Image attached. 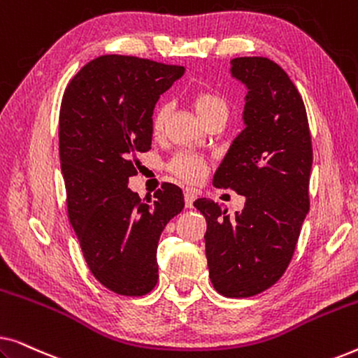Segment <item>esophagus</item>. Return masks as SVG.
Returning a JSON list of instances; mask_svg holds the SVG:
<instances>
[{
  "label": "esophagus",
  "instance_id": "34e87169",
  "mask_svg": "<svg viewBox=\"0 0 358 358\" xmlns=\"http://www.w3.org/2000/svg\"><path fill=\"white\" fill-rule=\"evenodd\" d=\"M184 199H185V207L192 208L195 199H197V195H195L194 190L187 189V190H184Z\"/></svg>",
  "mask_w": 358,
  "mask_h": 358
}]
</instances>
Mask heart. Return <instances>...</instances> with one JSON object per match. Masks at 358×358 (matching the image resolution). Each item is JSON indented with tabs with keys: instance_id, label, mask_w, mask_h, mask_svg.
I'll return each instance as SVG.
<instances>
[{
	"instance_id": "heart-1",
	"label": "heart",
	"mask_w": 358,
	"mask_h": 358,
	"mask_svg": "<svg viewBox=\"0 0 358 358\" xmlns=\"http://www.w3.org/2000/svg\"><path fill=\"white\" fill-rule=\"evenodd\" d=\"M190 104L194 110L202 119L205 125L212 124L215 120H227L228 117V102L223 99L218 92L210 90H199L190 96ZM169 117V106L159 104L151 117V129L156 135L164 130L166 122ZM169 173H173L176 178L185 180L189 184L199 182L207 173V163L202 156L194 153H178L171 158L168 163Z\"/></svg>"
}]
</instances>
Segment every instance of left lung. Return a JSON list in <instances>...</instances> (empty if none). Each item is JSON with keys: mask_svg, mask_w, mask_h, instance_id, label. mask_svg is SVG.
Instances as JSON below:
<instances>
[{"mask_svg": "<svg viewBox=\"0 0 358 358\" xmlns=\"http://www.w3.org/2000/svg\"><path fill=\"white\" fill-rule=\"evenodd\" d=\"M231 75L248 86L246 129L213 184L244 195L246 203L234 218L208 199L194 205L207 220L205 252L215 290L248 298L277 283L292 261L310 210L313 145L300 92L275 62L233 58Z\"/></svg>", "mask_w": 358, "mask_h": 358, "instance_id": "8db88e82", "label": "left lung"}]
</instances>
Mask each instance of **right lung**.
<instances>
[{"label": "right lung", "mask_w": 358, "mask_h": 358, "mask_svg": "<svg viewBox=\"0 0 358 358\" xmlns=\"http://www.w3.org/2000/svg\"><path fill=\"white\" fill-rule=\"evenodd\" d=\"M184 66L102 55L78 71L60 107L66 208L92 275L117 295L143 296L158 282L156 249L184 194L163 182L153 197L127 187L151 150V115Z\"/></svg>", "instance_id": "1"}]
</instances>
